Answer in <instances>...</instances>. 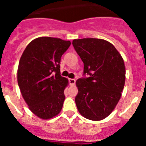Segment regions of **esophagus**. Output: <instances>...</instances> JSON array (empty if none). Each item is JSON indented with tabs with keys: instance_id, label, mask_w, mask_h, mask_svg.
<instances>
[{
	"instance_id": "1",
	"label": "esophagus",
	"mask_w": 146,
	"mask_h": 146,
	"mask_svg": "<svg viewBox=\"0 0 146 146\" xmlns=\"http://www.w3.org/2000/svg\"><path fill=\"white\" fill-rule=\"evenodd\" d=\"M69 84L71 85V86H74V84H75V79H72V78H70V79H69Z\"/></svg>"
}]
</instances>
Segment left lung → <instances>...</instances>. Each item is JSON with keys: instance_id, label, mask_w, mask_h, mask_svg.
Here are the masks:
<instances>
[{"instance_id": "obj_1", "label": "left lung", "mask_w": 146, "mask_h": 146, "mask_svg": "<svg viewBox=\"0 0 146 146\" xmlns=\"http://www.w3.org/2000/svg\"><path fill=\"white\" fill-rule=\"evenodd\" d=\"M72 44L84 64L83 75H88L76 82L78 111L89 120L104 119L115 109L124 87L123 58L115 47L104 39H74Z\"/></svg>"}]
</instances>
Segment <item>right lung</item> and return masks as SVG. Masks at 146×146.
<instances>
[{
    "label": "right lung",
    "instance_id": "right-lung-1",
    "mask_svg": "<svg viewBox=\"0 0 146 146\" xmlns=\"http://www.w3.org/2000/svg\"><path fill=\"white\" fill-rule=\"evenodd\" d=\"M69 41L39 37L30 42L18 66L17 82L29 109L42 119H50L60 112L68 80L60 75L62 55Z\"/></svg>",
    "mask_w": 146,
    "mask_h": 146
}]
</instances>
